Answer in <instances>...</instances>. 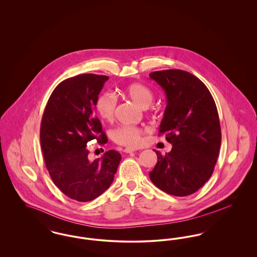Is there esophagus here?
<instances>
[{"label": "esophagus", "instance_id": "34e87169", "mask_svg": "<svg viewBox=\"0 0 257 257\" xmlns=\"http://www.w3.org/2000/svg\"><path fill=\"white\" fill-rule=\"evenodd\" d=\"M123 151H124L125 153H132V152H135V151H136V149H134V148H130V147H127V148H125Z\"/></svg>", "mask_w": 257, "mask_h": 257}]
</instances>
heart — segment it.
Wrapping results in <instances>:
<instances>
[{"label":"heart","instance_id":"1","mask_svg":"<svg viewBox=\"0 0 257 257\" xmlns=\"http://www.w3.org/2000/svg\"><path fill=\"white\" fill-rule=\"evenodd\" d=\"M121 93L125 97L131 99L142 109H147L154 99L152 90L141 83H132L124 86L121 88ZM94 109L101 119L110 122L113 120L115 114L116 98L108 91L101 92L95 99ZM143 134L144 131L141 128L123 125L112 131L111 138L112 141L119 146L136 148L141 146Z\"/></svg>","mask_w":257,"mask_h":257}]
</instances>
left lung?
<instances>
[{
    "instance_id": "8db88e82",
    "label": "left lung",
    "mask_w": 257,
    "mask_h": 257,
    "mask_svg": "<svg viewBox=\"0 0 257 257\" xmlns=\"http://www.w3.org/2000/svg\"><path fill=\"white\" fill-rule=\"evenodd\" d=\"M149 77L163 87L168 105L159 135L172 145L149 172L152 183L172 196L196 193L211 177L220 153L218 110L207 86L180 69L154 71Z\"/></svg>"
}]
</instances>
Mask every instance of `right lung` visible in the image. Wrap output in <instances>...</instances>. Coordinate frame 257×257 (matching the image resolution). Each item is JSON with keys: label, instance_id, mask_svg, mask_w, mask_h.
I'll use <instances>...</instances> for the list:
<instances>
[{"label": "right lung", "instance_id": "1", "mask_svg": "<svg viewBox=\"0 0 257 257\" xmlns=\"http://www.w3.org/2000/svg\"><path fill=\"white\" fill-rule=\"evenodd\" d=\"M109 77L81 74L62 81L52 92L40 125V144L50 176L65 196L86 202L112 183L121 160L115 150L88 160L87 143L108 138L94 113V102Z\"/></svg>", "mask_w": 257, "mask_h": 257}]
</instances>
